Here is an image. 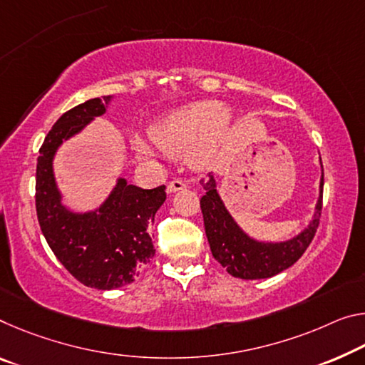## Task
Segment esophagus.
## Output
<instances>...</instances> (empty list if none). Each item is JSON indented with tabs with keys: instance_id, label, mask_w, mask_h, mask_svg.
<instances>
[{
	"instance_id": "obj_1",
	"label": "esophagus",
	"mask_w": 365,
	"mask_h": 365,
	"mask_svg": "<svg viewBox=\"0 0 365 365\" xmlns=\"http://www.w3.org/2000/svg\"><path fill=\"white\" fill-rule=\"evenodd\" d=\"M187 188V182L183 180H173L169 185H167V193H175V192H180V190Z\"/></svg>"
}]
</instances>
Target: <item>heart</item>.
Returning <instances> with one entry per match:
<instances>
[{"mask_svg":"<svg viewBox=\"0 0 365 365\" xmlns=\"http://www.w3.org/2000/svg\"><path fill=\"white\" fill-rule=\"evenodd\" d=\"M234 125V115L219 101H195L172 108L149 126V140L167 155L187 153L196 170L214 165ZM135 151L149 158L154 151L141 140L133 141Z\"/></svg>","mask_w":365,"mask_h":365,"instance_id":"heart-1","label":"heart"}]
</instances>
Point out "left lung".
Listing matches in <instances>:
<instances>
[{
  "mask_svg": "<svg viewBox=\"0 0 365 365\" xmlns=\"http://www.w3.org/2000/svg\"><path fill=\"white\" fill-rule=\"evenodd\" d=\"M201 187L205 188L206 193L200 200V206L203 212L205 230L212 257L227 269L229 274L240 277V279H266V277L276 276L281 271L287 269L307 250L317 232L318 222H320L323 167L320 187H318V200L312 221L292 239L282 242L258 240L255 237L248 235L225 207L221 195L217 192V182L214 173H210V178L206 180H201Z\"/></svg>",
  "mask_w": 365,
  "mask_h": 365,
  "instance_id": "1",
  "label": "left lung"
}]
</instances>
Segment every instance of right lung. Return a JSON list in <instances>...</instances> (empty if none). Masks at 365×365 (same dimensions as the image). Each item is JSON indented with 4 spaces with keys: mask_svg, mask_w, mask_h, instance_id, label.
Here are the masks:
<instances>
[{
    "mask_svg": "<svg viewBox=\"0 0 365 365\" xmlns=\"http://www.w3.org/2000/svg\"><path fill=\"white\" fill-rule=\"evenodd\" d=\"M113 97L86 101L56 120L37 159L36 207L42 234L60 263L84 286L110 291L135 281L154 257L149 224L165 201V187L143 190L118 177L112 192L89 211L63 205L53 160L61 144L102 117Z\"/></svg>",
    "mask_w": 365,
    "mask_h": 365,
    "instance_id": "add662e5",
    "label": "right lung"
}]
</instances>
